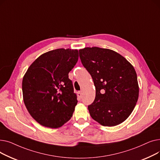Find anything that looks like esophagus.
Segmentation results:
<instances>
[{
    "label": "esophagus",
    "instance_id": "34e87169",
    "mask_svg": "<svg viewBox=\"0 0 160 160\" xmlns=\"http://www.w3.org/2000/svg\"><path fill=\"white\" fill-rule=\"evenodd\" d=\"M77 95H78V98L80 99V98H82V94L81 92H78V93H77Z\"/></svg>",
    "mask_w": 160,
    "mask_h": 160
}]
</instances>
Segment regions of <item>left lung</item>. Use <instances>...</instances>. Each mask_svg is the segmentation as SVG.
<instances>
[{"label":"left lung","instance_id":"obj_1","mask_svg":"<svg viewBox=\"0 0 160 160\" xmlns=\"http://www.w3.org/2000/svg\"><path fill=\"white\" fill-rule=\"evenodd\" d=\"M79 54L96 89L95 100L88 106L91 117L106 127L122 123L132 113L139 97L133 67L110 49L86 47L80 49Z\"/></svg>","mask_w":160,"mask_h":160}]
</instances>
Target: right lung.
Segmentation results:
<instances>
[{"label": "right lung", "instance_id": "obj_1", "mask_svg": "<svg viewBox=\"0 0 160 160\" xmlns=\"http://www.w3.org/2000/svg\"><path fill=\"white\" fill-rule=\"evenodd\" d=\"M78 60V50L58 48L38 57L22 78L24 103L43 127L57 128L70 120L77 104L69 72Z\"/></svg>", "mask_w": 160, "mask_h": 160}]
</instances>
